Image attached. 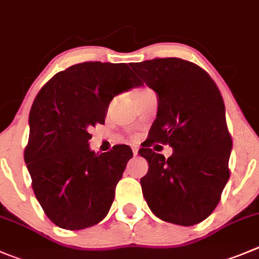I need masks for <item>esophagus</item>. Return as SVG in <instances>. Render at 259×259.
<instances>
[{"label": "esophagus", "mask_w": 259, "mask_h": 259, "mask_svg": "<svg viewBox=\"0 0 259 259\" xmlns=\"http://www.w3.org/2000/svg\"><path fill=\"white\" fill-rule=\"evenodd\" d=\"M132 152H134V155H137L139 154V149L137 147H132Z\"/></svg>", "instance_id": "1"}]
</instances>
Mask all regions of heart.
Returning <instances> with one entry per match:
<instances>
[{"instance_id":"1","label":"heart","mask_w":259,"mask_h":259,"mask_svg":"<svg viewBox=\"0 0 259 259\" xmlns=\"http://www.w3.org/2000/svg\"><path fill=\"white\" fill-rule=\"evenodd\" d=\"M147 91H150L149 89H140V90L136 91V94H135V97H140V95L145 94V93H147Z\"/></svg>"}]
</instances>
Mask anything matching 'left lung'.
Segmentation results:
<instances>
[{
	"label": "left lung",
	"mask_w": 259,
	"mask_h": 259,
	"mask_svg": "<svg viewBox=\"0 0 259 259\" xmlns=\"http://www.w3.org/2000/svg\"><path fill=\"white\" fill-rule=\"evenodd\" d=\"M132 70L157 94V114L139 154L149 162L142 193L159 219L192 226L207 219L230 177L233 141L220 90L205 70L181 58L134 63ZM169 144L168 159L149 147Z\"/></svg>",
	"instance_id": "1"
}]
</instances>
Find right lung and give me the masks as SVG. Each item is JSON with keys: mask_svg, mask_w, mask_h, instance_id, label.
Masks as SVG:
<instances>
[{"mask_svg": "<svg viewBox=\"0 0 259 259\" xmlns=\"http://www.w3.org/2000/svg\"><path fill=\"white\" fill-rule=\"evenodd\" d=\"M140 85L125 63L83 62L56 73L36 95L24 159L36 199L60 228L81 230L107 216L134 154L127 145L95 154L89 131L105 122L115 95Z\"/></svg>", "mask_w": 259, "mask_h": 259, "instance_id": "add662e5", "label": "right lung"}]
</instances>
